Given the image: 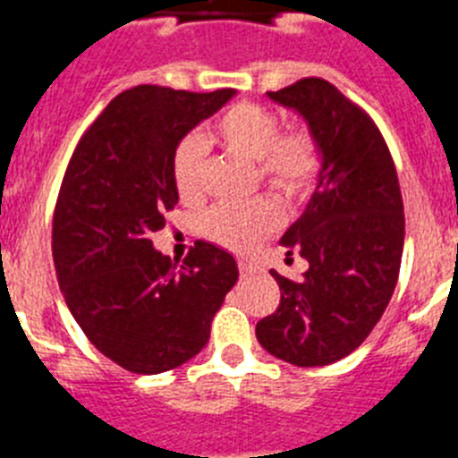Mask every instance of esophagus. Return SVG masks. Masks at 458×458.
I'll use <instances>...</instances> for the list:
<instances>
[{
  "label": "esophagus",
  "instance_id": "obj_1",
  "mask_svg": "<svg viewBox=\"0 0 458 458\" xmlns=\"http://www.w3.org/2000/svg\"><path fill=\"white\" fill-rule=\"evenodd\" d=\"M238 270H241L242 277H248V275L254 273V266L248 264V261H238Z\"/></svg>",
  "mask_w": 458,
  "mask_h": 458
}]
</instances>
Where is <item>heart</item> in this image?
I'll list each match as a JSON object with an SVG mask.
<instances>
[{
	"instance_id": "b5f03b06",
	"label": "heart",
	"mask_w": 458,
	"mask_h": 458,
	"mask_svg": "<svg viewBox=\"0 0 458 458\" xmlns=\"http://www.w3.org/2000/svg\"><path fill=\"white\" fill-rule=\"evenodd\" d=\"M282 121L273 109L259 103H236L226 107L201 144L217 141L229 151L254 160L261 183L284 197L302 199L321 176L323 144L307 125L279 131ZM197 140L179 148L174 157V188L183 204L194 206L206 197V153ZM277 226V213L268 201L220 204L201 217V233L233 252H248Z\"/></svg>"
}]
</instances>
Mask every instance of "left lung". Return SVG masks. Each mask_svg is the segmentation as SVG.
<instances>
[{"label": "left lung", "instance_id": "left-lung-1", "mask_svg": "<svg viewBox=\"0 0 458 458\" xmlns=\"http://www.w3.org/2000/svg\"><path fill=\"white\" fill-rule=\"evenodd\" d=\"M268 96L305 116L326 160L317 192L282 238L310 270L301 279L270 270L279 305L257 323V339L291 365L323 367L369 337L394 293L406 232L402 190L378 125L335 84L302 78Z\"/></svg>", "mask_w": 458, "mask_h": 458}]
</instances>
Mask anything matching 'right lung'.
Segmentation results:
<instances>
[{
  "label": "right lung",
  "instance_id": "add662e5",
  "mask_svg": "<svg viewBox=\"0 0 458 458\" xmlns=\"http://www.w3.org/2000/svg\"><path fill=\"white\" fill-rule=\"evenodd\" d=\"M232 96L233 89H128L68 160L52 217L59 286L89 342L132 374L176 369L199 353L236 284V259L210 242H194L181 268L151 242L179 201V141Z\"/></svg>",
  "mask_w": 458,
  "mask_h": 458
}]
</instances>
